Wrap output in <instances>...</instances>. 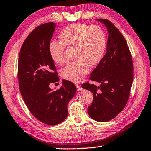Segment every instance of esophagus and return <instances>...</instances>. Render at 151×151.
<instances>
[{"label":"esophagus","mask_w":151,"mask_h":151,"mask_svg":"<svg viewBox=\"0 0 151 151\" xmlns=\"http://www.w3.org/2000/svg\"><path fill=\"white\" fill-rule=\"evenodd\" d=\"M76 88H77V90H78V91H80V90H82V87L81 86V85H76Z\"/></svg>","instance_id":"1"}]
</instances>
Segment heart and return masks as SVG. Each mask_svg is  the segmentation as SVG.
<instances>
[{
    "mask_svg": "<svg viewBox=\"0 0 151 151\" xmlns=\"http://www.w3.org/2000/svg\"><path fill=\"white\" fill-rule=\"evenodd\" d=\"M60 41L50 43L48 50L52 61L62 65L66 62L65 47L75 48V61L70 63L61 70V76L68 81L80 82L88 74L90 66L100 63L106 50L107 41L104 29L98 25L73 23L60 32Z\"/></svg>",
    "mask_w": 151,
    "mask_h": 151,
    "instance_id": "obj_1",
    "label": "heart"
}]
</instances>
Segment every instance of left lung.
Wrapping results in <instances>:
<instances>
[{
	"instance_id": "8db88e82",
	"label": "left lung",
	"mask_w": 151,
	"mask_h": 151,
	"mask_svg": "<svg viewBox=\"0 0 151 151\" xmlns=\"http://www.w3.org/2000/svg\"><path fill=\"white\" fill-rule=\"evenodd\" d=\"M97 21L105 24L109 32L106 52L90 77L101 85L86 82L81 86L93 93V101L88 108L90 118L106 122L118 116L128 101L133 81V63L126 40L119 29L109 20Z\"/></svg>"
}]
</instances>
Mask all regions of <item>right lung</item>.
I'll return each mask as SVG.
<instances>
[{
  "mask_svg": "<svg viewBox=\"0 0 151 151\" xmlns=\"http://www.w3.org/2000/svg\"><path fill=\"white\" fill-rule=\"evenodd\" d=\"M55 26L54 22H48L33 29L23 42L18 61V81L23 99L33 116L49 125L65 121L67 105L76 92L75 85L65 79L58 90L49 87L59 81L48 50Z\"/></svg>",
  "mask_w": 151,
  "mask_h": 151,
  "instance_id": "right-lung-1",
  "label": "right lung"
}]
</instances>
